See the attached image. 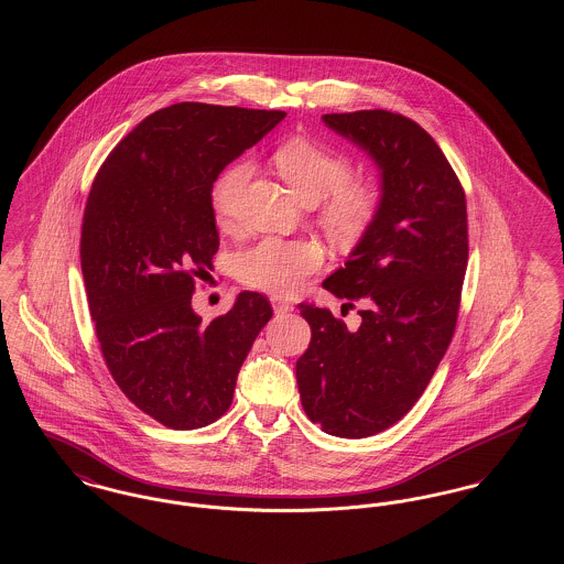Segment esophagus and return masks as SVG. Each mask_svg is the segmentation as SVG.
Listing matches in <instances>:
<instances>
[{"label":"esophagus","instance_id":"esophagus-1","mask_svg":"<svg viewBox=\"0 0 564 564\" xmlns=\"http://www.w3.org/2000/svg\"><path fill=\"white\" fill-rule=\"evenodd\" d=\"M271 305H273V312H275V314H289V312H293V305H291L289 301L280 299V296H271Z\"/></svg>","mask_w":564,"mask_h":564}]
</instances>
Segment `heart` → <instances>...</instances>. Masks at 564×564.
<instances>
[{
  "label": "heart",
  "instance_id": "heart-1",
  "mask_svg": "<svg viewBox=\"0 0 564 564\" xmlns=\"http://www.w3.org/2000/svg\"><path fill=\"white\" fill-rule=\"evenodd\" d=\"M273 165L305 204L318 208L326 231L355 239L371 225L380 208V188L369 180H352L346 152L310 138H291L273 150ZM250 163L227 165L212 184L209 202L218 223H229L250 178ZM325 261L323 248L310 239L265 238L238 252L236 268L248 286L289 295Z\"/></svg>",
  "mask_w": 564,
  "mask_h": 564
}]
</instances>
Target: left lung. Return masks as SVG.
<instances>
[{
	"label": "left lung",
	"mask_w": 564,
	"mask_h": 564,
	"mask_svg": "<svg viewBox=\"0 0 564 564\" xmlns=\"http://www.w3.org/2000/svg\"><path fill=\"white\" fill-rule=\"evenodd\" d=\"M380 170L382 199L344 268L323 282L360 326L301 303L312 341L296 360L307 417L346 440L382 433L414 408L452 341L467 271L465 191L437 142L388 110L325 115Z\"/></svg>",
	"instance_id": "1"
}]
</instances>
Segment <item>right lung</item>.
<instances>
[{"mask_svg": "<svg viewBox=\"0 0 564 564\" xmlns=\"http://www.w3.org/2000/svg\"><path fill=\"white\" fill-rule=\"evenodd\" d=\"M284 117L174 104L124 135L93 180L80 265L101 355L124 397L167 429H202L229 410L273 316L268 296L243 291L202 323L191 299L218 250L214 180Z\"/></svg>", "mask_w": 564, "mask_h": 564, "instance_id": "1", "label": "right lung"}]
</instances>
